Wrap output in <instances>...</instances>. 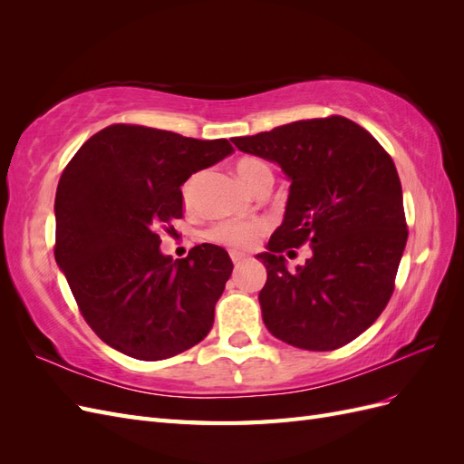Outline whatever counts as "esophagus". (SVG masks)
Segmentation results:
<instances>
[{
    "mask_svg": "<svg viewBox=\"0 0 464 464\" xmlns=\"http://www.w3.org/2000/svg\"><path fill=\"white\" fill-rule=\"evenodd\" d=\"M230 257H232L234 266H240V265H244V263L247 261V257H246V256H242V254H237V251H232Z\"/></svg>",
    "mask_w": 464,
    "mask_h": 464,
    "instance_id": "obj_1",
    "label": "esophagus"
}]
</instances>
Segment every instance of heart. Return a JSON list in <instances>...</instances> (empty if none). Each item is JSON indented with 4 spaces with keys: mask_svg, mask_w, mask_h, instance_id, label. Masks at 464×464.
I'll use <instances>...</instances> for the list:
<instances>
[{
    "mask_svg": "<svg viewBox=\"0 0 464 464\" xmlns=\"http://www.w3.org/2000/svg\"><path fill=\"white\" fill-rule=\"evenodd\" d=\"M236 172L244 184L254 191L271 188L275 181V172L271 164L259 157L237 159ZM199 179H201V172H195L184 181V186H181V199H184L186 205H193L195 198H198ZM269 230H271V222L266 218L220 220L207 230V237L210 242L228 247L232 251H251L254 247H257V244L266 234H269Z\"/></svg>",
    "mask_w": 464,
    "mask_h": 464,
    "instance_id": "b5f03b06",
    "label": "heart"
}]
</instances>
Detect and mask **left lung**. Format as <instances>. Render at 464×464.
Segmentation results:
<instances>
[{"label": "left lung", "instance_id": "8db88e82", "mask_svg": "<svg viewBox=\"0 0 464 464\" xmlns=\"http://www.w3.org/2000/svg\"><path fill=\"white\" fill-rule=\"evenodd\" d=\"M232 143L278 162L292 179L285 220L257 259L266 329L296 348L325 353L354 341L395 290L409 237L402 188L391 154L343 116L300 120ZM314 256L288 272L283 253Z\"/></svg>", "mask_w": 464, "mask_h": 464}]
</instances>
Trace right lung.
I'll return each instance as SVG.
<instances>
[{"label": "right lung", "instance_id": "1", "mask_svg": "<svg viewBox=\"0 0 464 464\" xmlns=\"http://www.w3.org/2000/svg\"><path fill=\"white\" fill-rule=\"evenodd\" d=\"M227 139L111 123L75 152L55 191L53 256L89 327L137 360L201 343L234 265L213 244L160 254V230L184 217L179 186L228 157Z\"/></svg>", "mask_w": 464, "mask_h": 464}]
</instances>
